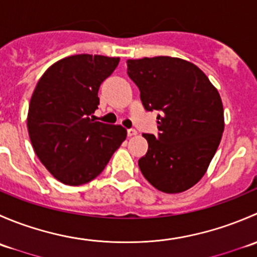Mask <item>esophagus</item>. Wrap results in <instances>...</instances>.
<instances>
[{
  "instance_id": "obj_1",
  "label": "esophagus",
  "mask_w": 257,
  "mask_h": 257,
  "mask_svg": "<svg viewBox=\"0 0 257 257\" xmlns=\"http://www.w3.org/2000/svg\"><path fill=\"white\" fill-rule=\"evenodd\" d=\"M126 133H128V137H134V136H137V133H138V132H137L136 129L131 128V129H128V131H126Z\"/></svg>"
}]
</instances>
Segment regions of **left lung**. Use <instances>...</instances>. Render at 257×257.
<instances>
[{"label": "left lung", "instance_id": "1", "mask_svg": "<svg viewBox=\"0 0 257 257\" xmlns=\"http://www.w3.org/2000/svg\"><path fill=\"white\" fill-rule=\"evenodd\" d=\"M126 66L145 109L160 112L158 137L143 134L148 152L139 169L163 193L188 190L204 177L221 141L219 92L200 68L175 57L128 59Z\"/></svg>", "mask_w": 257, "mask_h": 257}]
</instances>
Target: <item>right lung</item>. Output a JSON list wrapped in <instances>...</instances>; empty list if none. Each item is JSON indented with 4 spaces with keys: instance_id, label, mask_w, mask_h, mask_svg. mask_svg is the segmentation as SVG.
<instances>
[{
    "instance_id": "right-lung-1",
    "label": "right lung",
    "mask_w": 257,
    "mask_h": 257,
    "mask_svg": "<svg viewBox=\"0 0 257 257\" xmlns=\"http://www.w3.org/2000/svg\"><path fill=\"white\" fill-rule=\"evenodd\" d=\"M118 57L76 54L52 64L31 97L27 128L46 169L66 185L97 178L126 138L121 125L95 121L98 90Z\"/></svg>"
}]
</instances>
